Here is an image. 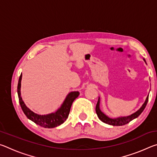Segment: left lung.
<instances>
[{
	"label": "left lung",
	"instance_id": "8db88e82",
	"mask_svg": "<svg viewBox=\"0 0 157 157\" xmlns=\"http://www.w3.org/2000/svg\"><path fill=\"white\" fill-rule=\"evenodd\" d=\"M143 60H144L145 62V59H143ZM148 97H149V95H147V98H146V100L145 101V102L143 103V105H142V107H140L139 110L128 116L118 117V118H109V116H106L100 109V98H98V101L97 102L96 107H95V111H96V113L98 118H99L100 120L101 121H102L103 123L110 124V125H113V126H122V125H124V124L129 123L130 121H132V120L136 118L137 117H139V116H140V114L143 112V110L145 109L146 105H147V103L148 102Z\"/></svg>",
	"mask_w": 157,
	"mask_h": 157
}]
</instances>
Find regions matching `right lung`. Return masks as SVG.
Masks as SVG:
<instances>
[{"label": "right lung", "instance_id": "obj_1", "mask_svg": "<svg viewBox=\"0 0 157 157\" xmlns=\"http://www.w3.org/2000/svg\"><path fill=\"white\" fill-rule=\"evenodd\" d=\"M21 79H22V74H21L19 79H18L17 93L21 107L25 115L27 116V118L33 121L34 123L39 124L41 127H45V128H54V127L59 126L64 123L66 119L68 118L69 113H70L71 105H72L73 101L78 97L79 92L73 91L69 93L62 106L55 113H51L47 114V115H39V114L34 113L33 111L27 107V106L23 101L22 98L21 96Z\"/></svg>", "mask_w": 157, "mask_h": 157}]
</instances>
